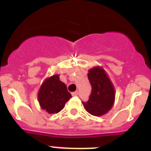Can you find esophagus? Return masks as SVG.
Masks as SVG:
<instances>
[{
    "mask_svg": "<svg viewBox=\"0 0 151 151\" xmlns=\"http://www.w3.org/2000/svg\"><path fill=\"white\" fill-rule=\"evenodd\" d=\"M72 95L73 96H77L78 95V91H75L72 93Z\"/></svg>",
    "mask_w": 151,
    "mask_h": 151,
    "instance_id": "34e87169",
    "label": "esophagus"
}]
</instances>
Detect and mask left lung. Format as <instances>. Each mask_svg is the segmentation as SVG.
I'll use <instances>...</instances> for the list:
<instances>
[{
    "label": "left lung",
    "instance_id": "8db88e82",
    "mask_svg": "<svg viewBox=\"0 0 151 151\" xmlns=\"http://www.w3.org/2000/svg\"><path fill=\"white\" fill-rule=\"evenodd\" d=\"M88 78L91 85V93L88 101L82 104L90 114L101 116L113 107L116 95L114 86L101 66L89 69Z\"/></svg>",
    "mask_w": 151,
    "mask_h": 151
}]
</instances>
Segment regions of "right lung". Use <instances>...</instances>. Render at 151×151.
<instances>
[{"label":"right lung","instance_id":"add662e5","mask_svg":"<svg viewBox=\"0 0 151 151\" xmlns=\"http://www.w3.org/2000/svg\"><path fill=\"white\" fill-rule=\"evenodd\" d=\"M71 97L66 85L60 80V75L47 78L41 84L38 94L40 106L50 114L61 111Z\"/></svg>","mask_w":151,"mask_h":151}]
</instances>
